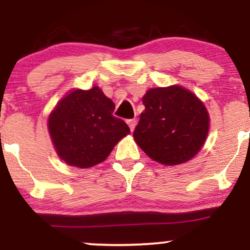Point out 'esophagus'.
<instances>
[{
    "label": "esophagus",
    "mask_w": 250,
    "mask_h": 250,
    "mask_svg": "<svg viewBox=\"0 0 250 250\" xmlns=\"http://www.w3.org/2000/svg\"><path fill=\"white\" fill-rule=\"evenodd\" d=\"M127 123H128V125H129V128H130V130L133 131L134 129H135V125H136V123H137V121L135 119H131V120H128L127 121Z\"/></svg>",
    "instance_id": "esophagus-1"
}]
</instances>
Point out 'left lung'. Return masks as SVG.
<instances>
[{
	"instance_id": "obj_1",
	"label": "left lung",
	"mask_w": 250,
	"mask_h": 250,
	"mask_svg": "<svg viewBox=\"0 0 250 250\" xmlns=\"http://www.w3.org/2000/svg\"><path fill=\"white\" fill-rule=\"evenodd\" d=\"M146 109L134 130V140L154 161L175 166L191 160L202 148L209 130V114L191 91L170 85L149 89Z\"/></svg>"
}]
</instances>
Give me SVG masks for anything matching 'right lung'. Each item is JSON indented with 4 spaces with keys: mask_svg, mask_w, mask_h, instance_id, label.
<instances>
[{
    "mask_svg": "<svg viewBox=\"0 0 250 250\" xmlns=\"http://www.w3.org/2000/svg\"><path fill=\"white\" fill-rule=\"evenodd\" d=\"M114 109V102L99 87L71 90L48 120L57 155L79 168L104 161L116 143L130 133L127 123L113 115Z\"/></svg>",
    "mask_w": 250,
    "mask_h": 250,
    "instance_id": "obj_1",
    "label": "right lung"
}]
</instances>
